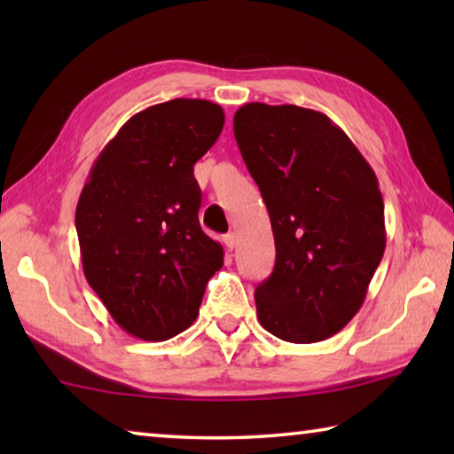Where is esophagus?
<instances>
[{
  "instance_id": "34e87169",
  "label": "esophagus",
  "mask_w": 454,
  "mask_h": 454,
  "mask_svg": "<svg viewBox=\"0 0 454 454\" xmlns=\"http://www.w3.org/2000/svg\"><path fill=\"white\" fill-rule=\"evenodd\" d=\"M224 244H226L228 250H232L234 246H236V234H234V232H228V234L224 236Z\"/></svg>"
}]
</instances>
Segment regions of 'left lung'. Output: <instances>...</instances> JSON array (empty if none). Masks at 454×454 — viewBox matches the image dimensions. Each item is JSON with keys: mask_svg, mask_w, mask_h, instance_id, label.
Listing matches in <instances>:
<instances>
[{"mask_svg": "<svg viewBox=\"0 0 454 454\" xmlns=\"http://www.w3.org/2000/svg\"><path fill=\"white\" fill-rule=\"evenodd\" d=\"M234 136L276 244L274 270L254 294L260 325L286 342L326 340L360 310L387 246L376 174L309 107L246 104Z\"/></svg>", "mask_w": 454, "mask_h": 454, "instance_id": "1", "label": "left lung"}]
</instances>
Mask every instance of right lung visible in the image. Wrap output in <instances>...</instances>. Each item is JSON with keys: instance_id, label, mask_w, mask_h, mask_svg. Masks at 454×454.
<instances>
[{"instance_id": "add662e5", "label": "right lung", "mask_w": 454, "mask_h": 454, "mask_svg": "<svg viewBox=\"0 0 454 454\" xmlns=\"http://www.w3.org/2000/svg\"><path fill=\"white\" fill-rule=\"evenodd\" d=\"M224 128L208 99L176 98L137 112L106 144L75 208L83 276L120 328L168 340L196 320L224 264L198 220L194 164Z\"/></svg>"}]
</instances>
